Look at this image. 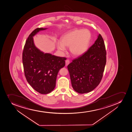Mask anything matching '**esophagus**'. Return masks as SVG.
Here are the masks:
<instances>
[{"instance_id":"34e87169","label":"esophagus","mask_w":132,"mask_h":132,"mask_svg":"<svg viewBox=\"0 0 132 132\" xmlns=\"http://www.w3.org/2000/svg\"><path fill=\"white\" fill-rule=\"evenodd\" d=\"M69 63H70V61H69V60L67 59V60H66L65 61L66 66H68V65L69 64Z\"/></svg>"}]
</instances>
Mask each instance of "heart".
<instances>
[{
	"label": "heart",
	"instance_id": "b5f03b06",
	"mask_svg": "<svg viewBox=\"0 0 132 132\" xmlns=\"http://www.w3.org/2000/svg\"><path fill=\"white\" fill-rule=\"evenodd\" d=\"M91 39L90 32L87 29H75L63 34L57 47L62 53L65 52L66 47H70V53L75 56H80L88 48Z\"/></svg>",
	"mask_w": 132,
	"mask_h": 132
}]
</instances>
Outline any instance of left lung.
<instances>
[{
  "instance_id": "1",
  "label": "left lung",
  "mask_w": 132,
  "mask_h": 132,
  "mask_svg": "<svg viewBox=\"0 0 132 132\" xmlns=\"http://www.w3.org/2000/svg\"><path fill=\"white\" fill-rule=\"evenodd\" d=\"M106 63V51L100 34L84 54L68 66L72 86L79 93L93 90L100 83Z\"/></svg>"
}]
</instances>
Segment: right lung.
<instances>
[{"label":"right lung","mask_w":132,"mask_h":132,"mask_svg":"<svg viewBox=\"0 0 132 132\" xmlns=\"http://www.w3.org/2000/svg\"><path fill=\"white\" fill-rule=\"evenodd\" d=\"M47 28H37L27 39L22 53L24 75L28 83L37 92L43 94L50 93L56 86L57 74L65 66V57L45 53L34 45L33 36Z\"/></svg>","instance_id":"right-lung-1"}]
</instances>
